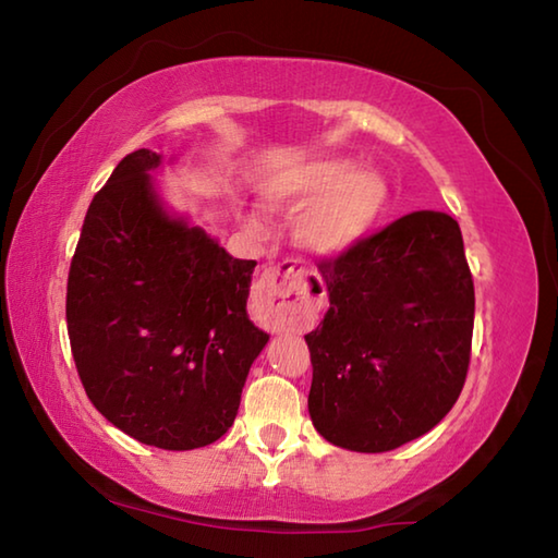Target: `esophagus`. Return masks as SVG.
I'll return each mask as SVG.
<instances>
[{
  "label": "esophagus",
  "instance_id": "esophagus-1",
  "mask_svg": "<svg viewBox=\"0 0 558 558\" xmlns=\"http://www.w3.org/2000/svg\"><path fill=\"white\" fill-rule=\"evenodd\" d=\"M323 305V278L292 260L268 268L258 280L256 313L263 325L278 332L313 327Z\"/></svg>",
  "mask_w": 558,
  "mask_h": 558
}]
</instances>
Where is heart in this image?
<instances>
[{
  "label": "heart",
  "instance_id": "1",
  "mask_svg": "<svg viewBox=\"0 0 558 558\" xmlns=\"http://www.w3.org/2000/svg\"><path fill=\"white\" fill-rule=\"evenodd\" d=\"M270 209L300 211L295 239L313 256L335 258L369 233L389 204V184L374 169L342 157H313L290 165L263 184Z\"/></svg>",
  "mask_w": 558,
  "mask_h": 558
}]
</instances>
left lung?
Here are the masks:
<instances>
[{"label": "left lung", "mask_w": 558, "mask_h": 558, "mask_svg": "<svg viewBox=\"0 0 558 558\" xmlns=\"http://www.w3.org/2000/svg\"><path fill=\"white\" fill-rule=\"evenodd\" d=\"M329 310L305 335L319 436L386 452L446 418L465 386L475 286L458 221L413 211L319 263Z\"/></svg>", "instance_id": "1"}]
</instances>
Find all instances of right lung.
Returning a JSON list of instances; mask_svg holds the SVG:
<instances>
[{
    "label": "right lung",
    "mask_w": 558,
    "mask_h": 558,
    "mask_svg": "<svg viewBox=\"0 0 558 558\" xmlns=\"http://www.w3.org/2000/svg\"><path fill=\"white\" fill-rule=\"evenodd\" d=\"M135 149L93 196L75 245L65 323L90 403L145 446L194 450L233 426L268 335L245 315L256 260L172 219Z\"/></svg>",
    "instance_id": "1"
}]
</instances>
